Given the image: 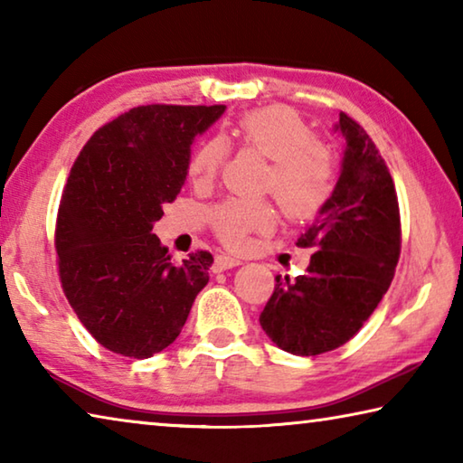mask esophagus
Returning a JSON list of instances; mask_svg holds the SVG:
<instances>
[{
    "label": "esophagus",
    "instance_id": "obj_1",
    "mask_svg": "<svg viewBox=\"0 0 463 463\" xmlns=\"http://www.w3.org/2000/svg\"><path fill=\"white\" fill-rule=\"evenodd\" d=\"M237 265H241V261L237 260V257H229V255H216L214 260V265H213V271H226V269H232L237 268Z\"/></svg>",
    "mask_w": 463,
    "mask_h": 463
}]
</instances>
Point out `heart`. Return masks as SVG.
Returning a JSON list of instances; mask_svg holds the SVG:
<instances>
[{
  "instance_id": "1",
  "label": "heart",
  "mask_w": 463,
  "mask_h": 463,
  "mask_svg": "<svg viewBox=\"0 0 463 463\" xmlns=\"http://www.w3.org/2000/svg\"><path fill=\"white\" fill-rule=\"evenodd\" d=\"M231 137L242 151L271 161L261 190L276 198L286 218L308 221L325 208L335 187V156L294 109H250L234 120ZM226 155L229 148L222 138L202 140L187 159V175L195 185L213 184L224 167ZM273 221L276 216L268 202L229 198L208 213L210 229L232 249L245 245L250 232L269 231Z\"/></svg>"
}]
</instances>
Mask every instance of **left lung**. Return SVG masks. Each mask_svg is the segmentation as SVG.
Here are the masks:
<instances>
[{"label":"left lung","mask_w":463,"mask_h":463,"mask_svg":"<svg viewBox=\"0 0 463 463\" xmlns=\"http://www.w3.org/2000/svg\"><path fill=\"white\" fill-rule=\"evenodd\" d=\"M343 169L320 216L296 245L315 249L304 276L276 278L260 317L263 331L294 355H320L354 339L388 292L402 229L394 182L370 135L339 114Z\"/></svg>","instance_id":"1"}]
</instances>
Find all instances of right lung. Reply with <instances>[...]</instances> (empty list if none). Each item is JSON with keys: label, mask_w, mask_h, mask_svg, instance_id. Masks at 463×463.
I'll return each mask as SVG.
<instances>
[{"label": "right lung", "mask_w": 463, "mask_h": 463, "mask_svg": "<svg viewBox=\"0 0 463 463\" xmlns=\"http://www.w3.org/2000/svg\"><path fill=\"white\" fill-rule=\"evenodd\" d=\"M224 106L148 104L85 143L61 195L54 249L77 318L101 347L146 359L177 339L214 257L175 263L153 234L182 192L190 145Z\"/></svg>", "instance_id": "add662e5"}]
</instances>
